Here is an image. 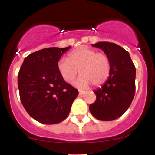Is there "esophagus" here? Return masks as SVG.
<instances>
[{
	"mask_svg": "<svg viewBox=\"0 0 155 155\" xmlns=\"http://www.w3.org/2000/svg\"><path fill=\"white\" fill-rule=\"evenodd\" d=\"M84 91H83V90H79V95H84Z\"/></svg>",
	"mask_w": 155,
	"mask_h": 155,
	"instance_id": "obj_1",
	"label": "esophagus"
}]
</instances>
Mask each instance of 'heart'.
I'll list each match as a JSON object with an SVG mask.
<instances>
[{"label":"heart","mask_w":155,"mask_h":155,"mask_svg":"<svg viewBox=\"0 0 155 155\" xmlns=\"http://www.w3.org/2000/svg\"><path fill=\"white\" fill-rule=\"evenodd\" d=\"M58 72L62 79L71 83L78 72L79 77L74 84L79 88H85L92 84L97 87L107 81L111 74V60L106 53L97 52L95 49L87 47H81L68 54V59L58 60Z\"/></svg>","instance_id":"obj_1"}]
</instances>
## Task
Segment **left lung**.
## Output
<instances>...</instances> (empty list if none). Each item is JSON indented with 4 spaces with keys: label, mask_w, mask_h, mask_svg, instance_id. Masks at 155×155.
I'll return each instance as SVG.
<instances>
[{
    "label": "left lung",
    "mask_w": 155,
    "mask_h": 155,
    "mask_svg": "<svg viewBox=\"0 0 155 155\" xmlns=\"http://www.w3.org/2000/svg\"><path fill=\"white\" fill-rule=\"evenodd\" d=\"M111 60L109 78L101 88L94 91L96 100L90 105L92 116L102 121H111L122 116L133 100L136 91V68L128 51L116 44L97 42Z\"/></svg>",
    "instance_id": "left-lung-1"
}]
</instances>
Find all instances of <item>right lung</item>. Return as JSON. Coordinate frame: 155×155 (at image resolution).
<instances>
[{
  "label": "right lung",
  "instance_id": "add662e5",
  "mask_svg": "<svg viewBox=\"0 0 155 155\" xmlns=\"http://www.w3.org/2000/svg\"><path fill=\"white\" fill-rule=\"evenodd\" d=\"M71 47H49L25 58L18 74L21 102L28 114L42 124L61 122L68 116L79 91L58 72L62 54Z\"/></svg>",
  "mask_w": 155,
  "mask_h": 155
}]
</instances>
